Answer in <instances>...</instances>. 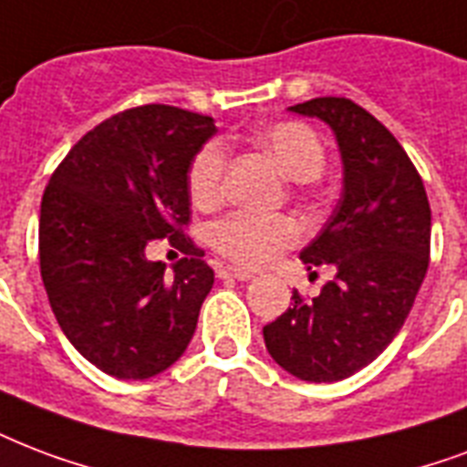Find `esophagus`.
<instances>
[{
	"label": "esophagus",
	"mask_w": 467,
	"mask_h": 467,
	"mask_svg": "<svg viewBox=\"0 0 467 467\" xmlns=\"http://www.w3.org/2000/svg\"><path fill=\"white\" fill-rule=\"evenodd\" d=\"M218 276L220 279H237V281L252 279V274L244 272V269H237V266H220Z\"/></svg>",
	"instance_id": "1"
}]
</instances>
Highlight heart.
<instances>
[{"instance_id":"heart-1","label":"heart","mask_w":467,"mask_h":467,"mask_svg":"<svg viewBox=\"0 0 467 467\" xmlns=\"http://www.w3.org/2000/svg\"><path fill=\"white\" fill-rule=\"evenodd\" d=\"M257 141L279 169L294 181H316L326 169V144L311 124L281 119L257 131ZM225 149L220 141H205L188 163L186 186L198 208H213L223 198ZM301 225L289 215H257L234 210L210 227V244L223 257L247 269H257L279 257L301 240Z\"/></svg>"}]
</instances>
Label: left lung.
Segmentation results:
<instances>
[{"label":"left lung","mask_w":467,"mask_h":467,"mask_svg":"<svg viewBox=\"0 0 467 467\" xmlns=\"http://www.w3.org/2000/svg\"><path fill=\"white\" fill-rule=\"evenodd\" d=\"M336 131L343 195L320 234L301 252L308 269L336 266L316 298L265 326L266 350L306 382H337L394 340L419 294L431 252V205L419 171L387 127L348 98L291 107ZM316 274V272H313Z\"/></svg>","instance_id":"obj_1"}]
</instances>
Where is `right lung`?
<instances>
[{
	"instance_id": "1",
	"label": "right lung",
	"mask_w": 467,
	"mask_h": 467,
	"mask_svg": "<svg viewBox=\"0 0 467 467\" xmlns=\"http://www.w3.org/2000/svg\"><path fill=\"white\" fill-rule=\"evenodd\" d=\"M213 117L171 105L117 112L53 171L41 201L38 262L60 330L117 379H149L186 352L215 274L186 234L188 163L215 134ZM187 257L149 263L151 239Z\"/></svg>"
}]
</instances>
